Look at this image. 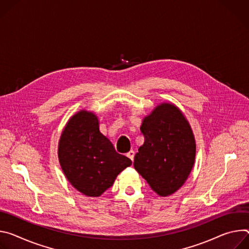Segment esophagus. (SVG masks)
Wrapping results in <instances>:
<instances>
[{"mask_svg": "<svg viewBox=\"0 0 249 249\" xmlns=\"http://www.w3.org/2000/svg\"><path fill=\"white\" fill-rule=\"evenodd\" d=\"M126 156L128 158L131 159V161H133V158H134V151L133 150H129L127 153H126Z\"/></svg>", "mask_w": 249, "mask_h": 249, "instance_id": "1", "label": "esophagus"}]
</instances>
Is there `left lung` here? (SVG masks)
Listing matches in <instances>:
<instances>
[{"instance_id":"1","label":"left lung","mask_w":249,"mask_h":249,"mask_svg":"<svg viewBox=\"0 0 249 249\" xmlns=\"http://www.w3.org/2000/svg\"><path fill=\"white\" fill-rule=\"evenodd\" d=\"M143 144L133 166L159 196L175 193L187 180L196 156V142L188 121L171 104H161L141 126Z\"/></svg>"}]
</instances>
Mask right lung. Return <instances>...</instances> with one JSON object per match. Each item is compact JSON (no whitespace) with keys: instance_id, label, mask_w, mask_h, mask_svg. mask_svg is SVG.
I'll return each mask as SVG.
<instances>
[{"instance_id":"right-lung-1","label":"right lung","mask_w":249,"mask_h":249,"mask_svg":"<svg viewBox=\"0 0 249 249\" xmlns=\"http://www.w3.org/2000/svg\"><path fill=\"white\" fill-rule=\"evenodd\" d=\"M58 157L68 181L89 197L101 196L113 186L119 173L131 165V160L118 153L100 131L97 117L87 110H80L67 123Z\"/></svg>"}]
</instances>
